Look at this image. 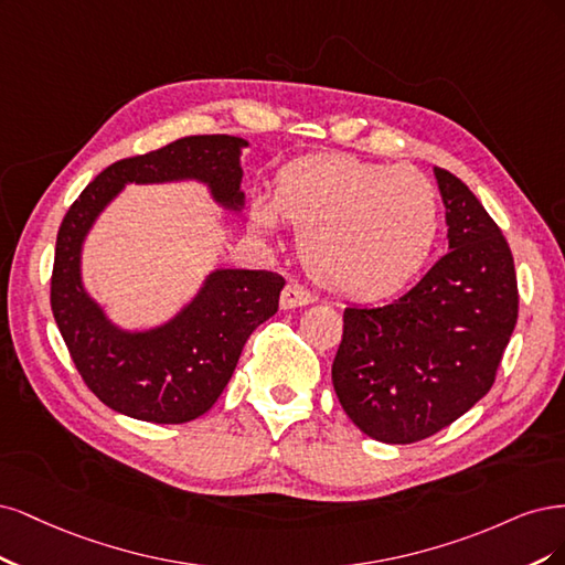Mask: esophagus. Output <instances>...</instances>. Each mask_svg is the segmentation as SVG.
<instances>
[{"mask_svg": "<svg viewBox=\"0 0 565 565\" xmlns=\"http://www.w3.org/2000/svg\"><path fill=\"white\" fill-rule=\"evenodd\" d=\"M315 300V296L309 294L307 288H302L300 284H286L284 286V290H281V307L284 309H290V307H302V305H307V302H312Z\"/></svg>", "mask_w": 565, "mask_h": 565, "instance_id": "1", "label": "esophagus"}]
</instances>
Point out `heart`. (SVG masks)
<instances>
[{"instance_id": "obj_1", "label": "heart", "mask_w": 565, "mask_h": 565, "mask_svg": "<svg viewBox=\"0 0 565 565\" xmlns=\"http://www.w3.org/2000/svg\"><path fill=\"white\" fill-rule=\"evenodd\" d=\"M284 221L298 230L309 275L352 300L402 290L429 263L441 232V199L408 167L356 157H312L288 167L275 194L253 204L265 234Z\"/></svg>"}]
</instances>
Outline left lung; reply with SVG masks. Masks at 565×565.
Masks as SVG:
<instances>
[{"label": "left lung", "mask_w": 565, "mask_h": 565, "mask_svg": "<svg viewBox=\"0 0 565 565\" xmlns=\"http://www.w3.org/2000/svg\"><path fill=\"white\" fill-rule=\"evenodd\" d=\"M434 173L450 250L390 305L344 307L331 371L350 420L385 444L423 441L486 396L519 317L502 230L460 178Z\"/></svg>", "instance_id": "left-lung-1"}]
</instances>
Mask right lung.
<instances>
[{
  "mask_svg": "<svg viewBox=\"0 0 565 565\" xmlns=\"http://www.w3.org/2000/svg\"><path fill=\"white\" fill-rule=\"evenodd\" d=\"M242 148L246 140L234 136H188L119 159L90 180L63 217L51 312L86 387L117 413L157 425L204 415L223 394L248 335L277 315L286 281L267 269H217L173 321L148 333H124L84 294V234L124 183L196 178L209 183L215 202L242 206Z\"/></svg>",
  "mask_w": 565,
  "mask_h": 565,
  "instance_id": "right-lung-1",
  "label": "right lung"
}]
</instances>
